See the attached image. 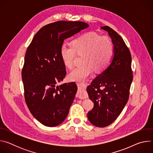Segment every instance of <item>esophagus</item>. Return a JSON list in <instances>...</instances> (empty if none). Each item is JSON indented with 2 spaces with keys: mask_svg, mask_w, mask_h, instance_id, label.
Returning <instances> with one entry per match:
<instances>
[{
  "mask_svg": "<svg viewBox=\"0 0 153 153\" xmlns=\"http://www.w3.org/2000/svg\"><path fill=\"white\" fill-rule=\"evenodd\" d=\"M77 85L78 86V91H77L78 97L83 99L86 98V93H85V90L86 88L87 84L83 82H81V83H77Z\"/></svg>",
  "mask_w": 153,
  "mask_h": 153,
  "instance_id": "1",
  "label": "esophagus"
}]
</instances>
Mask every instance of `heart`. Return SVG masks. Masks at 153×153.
<instances>
[{"label":"heart","instance_id":"heart-1","mask_svg":"<svg viewBox=\"0 0 153 153\" xmlns=\"http://www.w3.org/2000/svg\"><path fill=\"white\" fill-rule=\"evenodd\" d=\"M60 52L64 65L68 68L74 66L76 52L84 53L83 64L68 74L70 80L79 82L90 76L95 69L102 71L108 66L113 56V45L108 37L100 36L95 32H88L76 38L73 46L63 43Z\"/></svg>","mask_w":153,"mask_h":153}]
</instances>
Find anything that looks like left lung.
<instances>
[{
	"label": "left lung",
	"mask_w": 153,
	"mask_h": 153,
	"mask_svg": "<svg viewBox=\"0 0 153 153\" xmlns=\"http://www.w3.org/2000/svg\"><path fill=\"white\" fill-rule=\"evenodd\" d=\"M100 28L112 39L114 56L109 66L92 81L86 91L94 102L87 117L93 125L102 128L111 124L122 111L129 98L133 76L131 56L123 39L110 27Z\"/></svg>",
	"instance_id": "left-lung-1"
}]
</instances>
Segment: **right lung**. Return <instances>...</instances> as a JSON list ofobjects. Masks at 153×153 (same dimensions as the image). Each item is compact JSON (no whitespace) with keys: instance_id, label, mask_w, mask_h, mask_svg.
<instances>
[{"instance_id":"1","label":"right lung","mask_w":153,"mask_h":153,"mask_svg":"<svg viewBox=\"0 0 153 153\" xmlns=\"http://www.w3.org/2000/svg\"><path fill=\"white\" fill-rule=\"evenodd\" d=\"M89 27L83 22L57 21L43 27L28 46L22 71L30 111L43 125L53 127L67 117L77 87L74 82L57 86L67 71L60 56L64 40Z\"/></svg>"}]
</instances>
